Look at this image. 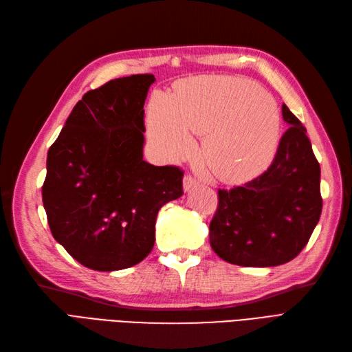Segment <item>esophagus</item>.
Segmentation results:
<instances>
[{"mask_svg":"<svg viewBox=\"0 0 352 352\" xmlns=\"http://www.w3.org/2000/svg\"><path fill=\"white\" fill-rule=\"evenodd\" d=\"M183 186H184V192H190L197 186V182L192 175H186L184 177V182H183Z\"/></svg>","mask_w":352,"mask_h":352,"instance_id":"34e87169","label":"esophagus"}]
</instances>
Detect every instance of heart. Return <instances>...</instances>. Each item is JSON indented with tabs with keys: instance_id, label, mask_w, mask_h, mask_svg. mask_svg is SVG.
Masks as SVG:
<instances>
[{
	"instance_id": "obj_1",
	"label": "heart",
	"mask_w": 352,
	"mask_h": 352,
	"mask_svg": "<svg viewBox=\"0 0 352 352\" xmlns=\"http://www.w3.org/2000/svg\"><path fill=\"white\" fill-rule=\"evenodd\" d=\"M148 133L168 160L190 155V131L204 137L202 157L219 179L247 183L270 165L281 137L278 107L247 78L211 76L178 83L173 96L156 92L147 113Z\"/></svg>"
}]
</instances>
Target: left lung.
I'll list each match as a JSON object with an SVG mask.
<instances>
[{
    "mask_svg": "<svg viewBox=\"0 0 352 352\" xmlns=\"http://www.w3.org/2000/svg\"><path fill=\"white\" fill-rule=\"evenodd\" d=\"M283 135L267 170L244 186L219 190L210 244L224 262L269 267L290 262L308 244L322 210L320 164L305 126L283 104Z\"/></svg>",
    "mask_w": 352,
    "mask_h": 352,
    "instance_id": "left-lung-1",
    "label": "left lung"
}]
</instances>
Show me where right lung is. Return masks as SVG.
Returning a JSON list of instances; mask_svg holds the SVG:
<instances>
[{
	"instance_id": "right-lung-1",
	"label": "right lung",
	"mask_w": 352,
	"mask_h": 352,
	"mask_svg": "<svg viewBox=\"0 0 352 352\" xmlns=\"http://www.w3.org/2000/svg\"><path fill=\"white\" fill-rule=\"evenodd\" d=\"M153 74L89 90L47 153L43 205L52 235L83 266L113 272L146 258L159 210L183 195V170L142 159Z\"/></svg>"
}]
</instances>
